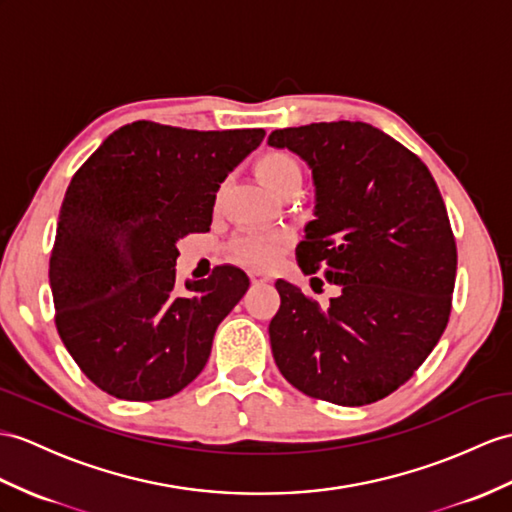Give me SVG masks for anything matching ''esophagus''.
<instances>
[{
    "instance_id": "esophagus-1",
    "label": "esophagus",
    "mask_w": 512,
    "mask_h": 512,
    "mask_svg": "<svg viewBox=\"0 0 512 512\" xmlns=\"http://www.w3.org/2000/svg\"><path fill=\"white\" fill-rule=\"evenodd\" d=\"M249 280H252L254 284H265V282H271V276H267V273H260V271H252L249 273Z\"/></svg>"
}]
</instances>
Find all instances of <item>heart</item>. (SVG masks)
<instances>
[{
    "label": "heart",
    "mask_w": 512,
    "mask_h": 512,
    "mask_svg": "<svg viewBox=\"0 0 512 512\" xmlns=\"http://www.w3.org/2000/svg\"><path fill=\"white\" fill-rule=\"evenodd\" d=\"M256 173L273 193H278L282 186L291 182H302V165L284 149H273V152L260 156L256 162ZM289 245L291 234L286 230H243L234 236L230 252L247 267L271 269L280 263Z\"/></svg>",
    "instance_id": "b5f03b06"
}]
</instances>
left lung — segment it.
<instances>
[{"instance_id":"left-lung-1","label":"left lung","mask_w":512,"mask_h":512,"mask_svg":"<svg viewBox=\"0 0 512 512\" xmlns=\"http://www.w3.org/2000/svg\"><path fill=\"white\" fill-rule=\"evenodd\" d=\"M267 143L313 169L317 219L295 249L299 269L341 286L321 308L276 282L273 358L315 400L378 402L413 378L450 321L458 256L439 186L410 149L363 121L284 128Z\"/></svg>"}]
</instances>
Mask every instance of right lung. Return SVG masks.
Listing matches in <instances>:
<instances>
[{
    "label": "right lung",
    "mask_w": 512,
    "mask_h": 512,
    "mask_svg": "<svg viewBox=\"0 0 512 512\" xmlns=\"http://www.w3.org/2000/svg\"><path fill=\"white\" fill-rule=\"evenodd\" d=\"M265 130L199 132L134 121L71 178L49 258L56 328L95 386L128 402L180 393L249 289L232 265L176 293V243L208 232L219 184Z\"/></svg>",
    "instance_id": "1"
}]
</instances>
